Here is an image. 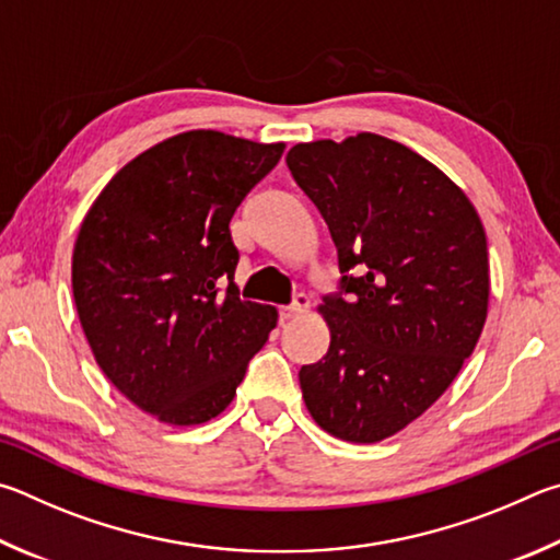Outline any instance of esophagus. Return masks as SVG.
Segmentation results:
<instances>
[{
    "instance_id": "obj_1",
    "label": "esophagus",
    "mask_w": 560,
    "mask_h": 560,
    "mask_svg": "<svg viewBox=\"0 0 560 560\" xmlns=\"http://www.w3.org/2000/svg\"><path fill=\"white\" fill-rule=\"evenodd\" d=\"M310 310V298L305 295V292H300V295H295V302L288 307H280V319L282 322H290V319H298L302 315H307Z\"/></svg>"
}]
</instances>
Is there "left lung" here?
Here are the masks:
<instances>
[{"mask_svg": "<svg viewBox=\"0 0 560 560\" xmlns=\"http://www.w3.org/2000/svg\"><path fill=\"white\" fill-rule=\"evenodd\" d=\"M288 166L337 245L341 295L319 315L329 349L300 369L310 416L347 443H381L445 394L482 335L487 235L433 162L374 132L300 142Z\"/></svg>", "mask_w": 560, "mask_h": 560, "instance_id": "left-lung-1", "label": "left lung"}]
</instances>
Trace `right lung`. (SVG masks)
Returning <instances> with one entry per match:
<instances>
[{"instance_id":"obj_1","label":"right lung","mask_w":560,"mask_h":560,"mask_svg":"<svg viewBox=\"0 0 560 560\" xmlns=\"http://www.w3.org/2000/svg\"><path fill=\"white\" fill-rule=\"evenodd\" d=\"M285 144L189 130L150 147L97 194L73 245V300L103 374L166 425L223 413L278 325L243 302L229 223Z\"/></svg>"}]
</instances>
